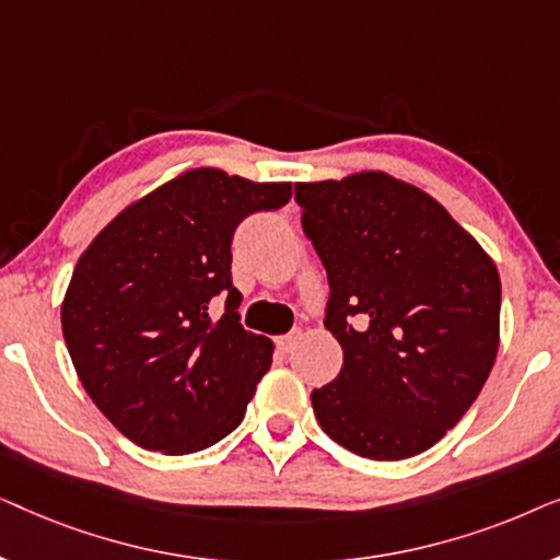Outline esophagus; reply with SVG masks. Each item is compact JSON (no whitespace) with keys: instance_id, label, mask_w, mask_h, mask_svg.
Instances as JSON below:
<instances>
[{"instance_id":"esophagus-1","label":"esophagus","mask_w":560,"mask_h":560,"mask_svg":"<svg viewBox=\"0 0 560 560\" xmlns=\"http://www.w3.org/2000/svg\"><path fill=\"white\" fill-rule=\"evenodd\" d=\"M303 336H305V334H303V328H293V331H290V334L280 336V339H278V347H280L282 351H293V349H295V343L301 341Z\"/></svg>"}]
</instances>
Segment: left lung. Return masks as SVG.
<instances>
[{
  "mask_svg": "<svg viewBox=\"0 0 560 560\" xmlns=\"http://www.w3.org/2000/svg\"><path fill=\"white\" fill-rule=\"evenodd\" d=\"M295 203L331 285L326 328L343 351L339 377L311 393L320 428L374 462L431 448L492 372L494 259L431 194L385 171L295 183Z\"/></svg>",
  "mask_w": 560,
  "mask_h": 560,
  "instance_id": "left-lung-1",
  "label": "left lung"
}]
</instances>
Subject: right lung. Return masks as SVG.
Returning <instances> with one entry per match:
<instances>
[{
	"label": "right lung",
	"mask_w": 560,
	"mask_h": 560,
	"mask_svg": "<svg viewBox=\"0 0 560 560\" xmlns=\"http://www.w3.org/2000/svg\"><path fill=\"white\" fill-rule=\"evenodd\" d=\"M290 194V183L190 167L125 206L83 249L60 305L63 339L83 389L137 446L194 454L242 423L275 343L240 324L232 236ZM219 292L228 311L211 319Z\"/></svg>",
	"instance_id": "obj_1"
}]
</instances>
